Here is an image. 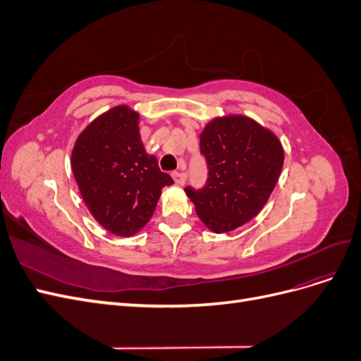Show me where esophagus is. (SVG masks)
Segmentation results:
<instances>
[{
    "mask_svg": "<svg viewBox=\"0 0 361 361\" xmlns=\"http://www.w3.org/2000/svg\"><path fill=\"white\" fill-rule=\"evenodd\" d=\"M171 176H173L174 182H176L178 185H183L185 180H187V176H185V173H182V171H173Z\"/></svg>",
    "mask_w": 361,
    "mask_h": 361,
    "instance_id": "34e87169",
    "label": "esophagus"
}]
</instances>
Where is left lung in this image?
Returning a JSON list of instances; mask_svg holds the SVG:
<instances>
[{"label": "left lung", "mask_w": 361, "mask_h": 361, "mask_svg": "<svg viewBox=\"0 0 361 361\" xmlns=\"http://www.w3.org/2000/svg\"><path fill=\"white\" fill-rule=\"evenodd\" d=\"M207 180L185 188L200 220L226 233L255 218L268 202L285 161L271 130L245 116L216 117L200 134Z\"/></svg>", "instance_id": "left-lung-1"}]
</instances>
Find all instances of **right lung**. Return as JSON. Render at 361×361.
I'll use <instances>...</instances> for the list:
<instances>
[{
  "label": "right lung",
  "mask_w": 361,
  "mask_h": 361,
  "mask_svg": "<svg viewBox=\"0 0 361 361\" xmlns=\"http://www.w3.org/2000/svg\"><path fill=\"white\" fill-rule=\"evenodd\" d=\"M138 113L118 105L80 134L72 171L96 221L117 236H133L155 212L164 187L173 183L141 143Z\"/></svg>",
  "instance_id": "add662e5"
}]
</instances>
